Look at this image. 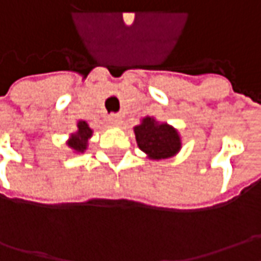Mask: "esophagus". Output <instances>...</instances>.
<instances>
[{"mask_svg":"<svg viewBox=\"0 0 261 261\" xmlns=\"http://www.w3.org/2000/svg\"><path fill=\"white\" fill-rule=\"evenodd\" d=\"M110 122H112L113 125H120V123H122V117L117 115L112 116V117H110Z\"/></svg>","mask_w":261,"mask_h":261,"instance_id":"34e87169","label":"esophagus"}]
</instances>
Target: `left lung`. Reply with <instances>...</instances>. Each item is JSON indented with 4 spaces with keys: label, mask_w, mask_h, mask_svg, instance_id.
Masks as SVG:
<instances>
[{
    "label": "left lung",
    "mask_w": 261,
    "mask_h": 261,
    "mask_svg": "<svg viewBox=\"0 0 261 261\" xmlns=\"http://www.w3.org/2000/svg\"><path fill=\"white\" fill-rule=\"evenodd\" d=\"M136 144L149 160H164L174 156L181 148V139L173 126L160 123L154 117L146 116L141 125L134 127Z\"/></svg>",
    "instance_id": "obj_1"
}]
</instances>
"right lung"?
Wrapping results in <instances>:
<instances>
[{
    "instance_id": "right-lung-1",
    "label": "right lung",
    "mask_w": 261,
    "mask_h": 261,
    "mask_svg": "<svg viewBox=\"0 0 261 261\" xmlns=\"http://www.w3.org/2000/svg\"><path fill=\"white\" fill-rule=\"evenodd\" d=\"M93 136V130L88 126L86 120H78L76 122V132L71 134L66 145L75 152H84L88 145V139Z\"/></svg>"
}]
</instances>
